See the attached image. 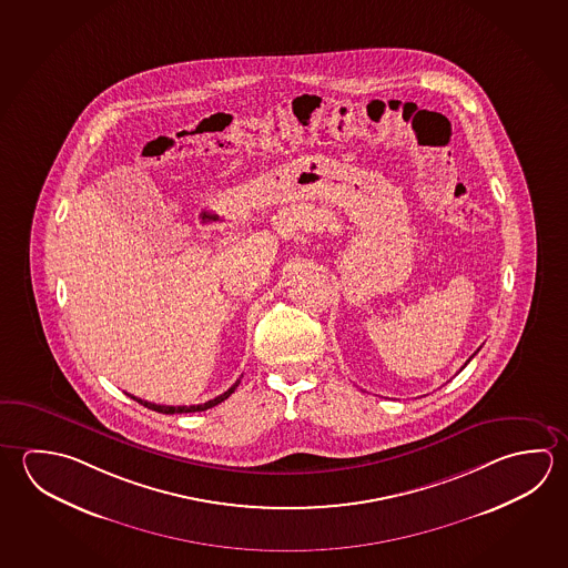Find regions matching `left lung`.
Returning a JSON list of instances; mask_svg holds the SVG:
<instances>
[{"label": "left lung", "instance_id": "1", "mask_svg": "<svg viewBox=\"0 0 568 568\" xmlns=\"http://www.w3.org/2000/svg\"><path fill=\"white\" fill-rule=\"evenodd\" d=\"M470 358H473V357H470ZM470 358H468V361H470ZM468 361H467V363H468ZM467 363H465V365H467ZM465 365H463V367H465Z\"/></svg>", "mask_w": 568, "mask_h": 568}]
</instances>
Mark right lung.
Returning <instances> with one entry per match:
<instances>
[{"instance_id":"obj_1","label":"right lung","mask_w":568,"mask_h":568,"mask_svg":"<svg viewBox=\"0 0 568 568\" xmlns=\"http://www.w3.org/2000/svg\"><path fill=\"white\" fill-rule=\"evenodd\" d=\"M241 378L233 385V387L227 388L223 395L220 397L211 398L207 403H201V405H180V407H173V405H155V403H148V400H141V398L133 397L130 395L133 400H138L141 403L143 407L151 408V410H158V413H163V415H173V413H197V410H207V408L215 407V405H220L223 403L225 398L231 397V393H235V388L240 387Z\"/></svg>"}]
</instances>
